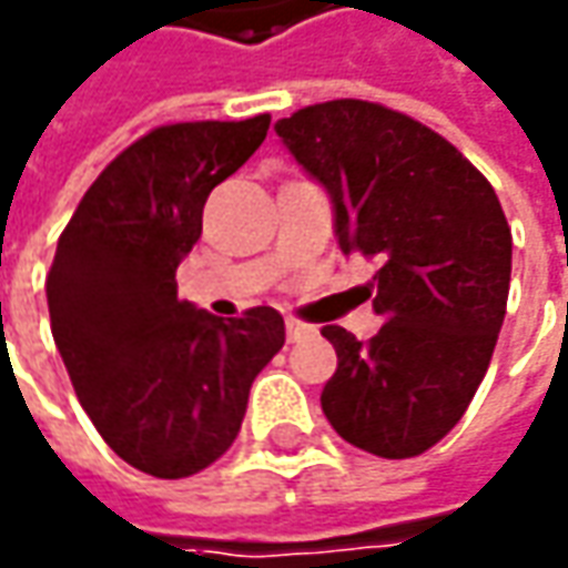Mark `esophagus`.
Wrapping results in <instances>:
<instances>
[{"label":"esophagus","mask_w":568,"mask_h":568,"mask_svg":"<svg viewBox=\"0 0 568 568\" xmlns=\"http://www.w3.org/2000/svg\"><path fill=\"white\" fill-rule=\"evenodd\" d=\"M285 333H288V342H298L307 333H314L307 323H301V320H285Z\"/></svg>","instance_id":"1"}]
</instances>
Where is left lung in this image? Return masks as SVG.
I'll list each match as a JSON object with an SVG mask.
<instances>
[{"mask_svg":"<svg viewBox=\"0 0 568 568\" xmlns=\"http://www.w3.org/2000/svg\"><path fill=\"white\" fill-rule=\"evenodd\" d=\"M273 130L326 189L342 254L379 264V333L323 326L338 354L323 414L361 450L416 457L460 423L504 326L513 235L495 189L445 136L361 99L301 108Z\"/></svg>","mask_w":568,"mask_h":568,"instance_id":"8db88e82","label":"left lung"}]
</instances>
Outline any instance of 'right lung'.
I'll use <instances>...</instances> for the list:
<instances>
[{
	"label": "right lung",
	"mask_w": 568,
	"mask_h": 568,
	"mask_svg": "<svg viewBox=\"0 0 568 568\" xmlns=\"http://www.w3.org/2000/svg\"><path fill=\"white\" fill-rule=\"evenodd\" d=\"M270 114L158 126L87 189L45 280L52 338L105 445L154 478L226 454L254 376L283 348L273 307L220 320L176 298L211 189L264 142Z\"/></svg>",
	"instance_id": "right-lung-1"
}]
</instances>
